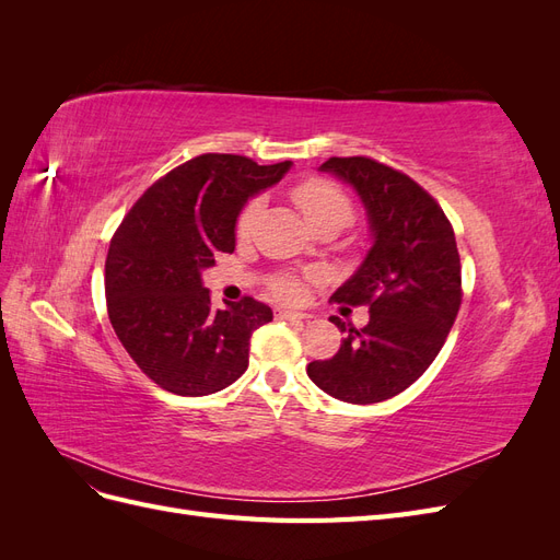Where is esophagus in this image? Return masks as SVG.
<instances>
[{
	"mask_svg": "<svg viewBox=\"0 0 560 560\" xmlns=\"http://www.w3.org/2000/svg\"><path fill=\"white\" fill-rule=\"evenodd\" d=\"M280 319H292V322H303V319H308V315L306 313H299V311H287V308H278V313H276Z\"/></svg>",
	"mask_w": 560,
	"mask_h": 560,
	"instance_id": "1",
	"label": "esophagus"
}]
</instances>
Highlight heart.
<instances>
[{"label": "heart", "mask_w": 560, "mask_h": 560, "mask_svg": "<svg viewBox=\"0 0 560 560\" xmlns=\"http://www.w3.org/2000/svg\"><path fill=\"white\" fill-rule=\"evenodd\" d=\"M292 200L296 202V208L301 210L303 219H306L311 229H317L322 224L348 226L352 219L350 198L338 189L334 182H327V179L313 177V179L301 182L292 191ZM259 212H261V198H252L245 202V208L238 214V224H235L238 235H249ZM273 292L276 296L290 301L301 294V284L290 276H282L273 282Z\"/></svg>", "instance_id": "heart-1"}]
</instances>
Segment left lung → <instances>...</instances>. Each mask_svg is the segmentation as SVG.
<instances>
[{"label":"left lung","instance_id":"8db88e82","mask_svg":"<svg viewBox=\"0 0 560 560\" xmlns=\"http://www.w3.org/2000/svg\"><path fill=\"white\" fill-rule=\"evenodd\" d=\"M319 171L358 191L374 243L331 294L343 306H366V327H350L334 358L306 371L336 399L376 404L404 393L442 350L463 301L460 254L444 210L409 175L366 156H334Z\"/></svg>","mask_w":560,"mask_h":560}]
</instances>
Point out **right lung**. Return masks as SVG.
<instances>
[{"mask_svg":"<svg viewBox=\"0 0 560 560\" xmlns=\"http://www.w3.org/2000/svg\"><path fill=\"white\" fill-rule=\"evenodd\" d=\"M290 167L196 156L151 184L116 229L105 261L109 322L132 362L167 393L206 397L245 374L252 331L273 311L252 296L217 311L200 276L219 252L235 249L245 202Z\"/></svg>","mask_w":560,"mask_h":560,"instance_id":"right-lung-1","label":"right lung"}]
</instances>
